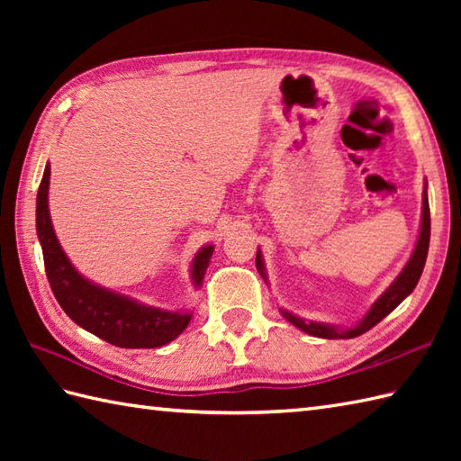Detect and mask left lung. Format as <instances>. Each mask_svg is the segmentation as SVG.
I'll list each match as a JSON object with an SVG mask.
<instances>
[{
    "instance_id": "8db88e82",
    "label": "left lung",
    "mask_w": 461,
    "mask_h": 461,
    "mask_svg": "<svg viewBox=\"0 0 461 461\" xmlns=\"http://www.w3.org/2000/svg\"><path fill=\"white\" fill-rule=\"evenodd\" d=\"M428 248H429V205H428V192L424 188V195H422V225H420V236L416 241V248L412 251V258L408 259V263L404 266V269L400 271V276L393 281L382 295L375 301V305L368 309V312L362 321H358V325L350 327V329H340L335 325H327V322H317V321H305L301 317H295L293 312L283 311V317H285L291 325H295L297 329H301L303 332L312 337H321V339H355L362 332H366L368 329H372L375 325L384 319L388 312H393L400 303H402L410 293L414 291V287L418 285L420 276H422L424 266H426V258H428ZM256 266L258 271L266 277V267H263V258L261 251L258 249V258H256Z\"/></svg>"
}]
</instances>
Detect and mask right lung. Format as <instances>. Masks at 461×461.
I'll list each match as a JSON object with an SVG mask.
<instances>
[{
    "label": "right lung",
    "instance_id": "right-lung-1",
    "mask_svg": "<svg viewBox=\"0 0 461 461\" xmlns=\"http://www.w3.org/2000/svg\"><path fill=\"white\" fill-rule=\"evenodd\" d=\"M49 176L51 168L45 166L41 184L37 192L35 225L37 238L43 249L45 273L49 285L59 305L77 325L93 332L99 339L121 348H156L168 345L190 325L192 312L164 311L149 307L121 293L95 285L77 271L65 251L59 246L49 215ZM213 246L202 248L192 261V281L202 285L205 269L210 266Z\"/></svg>",
    "mask_w": 461,
    "mask_h": 461
}]
</instances>
